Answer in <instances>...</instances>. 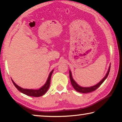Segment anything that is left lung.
Listing matches in <instances>:
<instances>
[{
    "mask_svg": "<svg viewBox=\"0 0 122 122\" xmlns=\"http://www.w3.org/2000/svg\"><path fill=\"white\" fill-rule=\"evenodd\" d=\"M110 65H110V66H109L108 71H107L106 76H104V77L103 78L100 82H99L97 84H96V85L90 86V87H82V86H80L78 85V84L76 83L75 81H74V80L73 78V76H72L71 72L69 70V77H70V80H71V82L72 86H73V88L75 90H76L77 92H81V93H88V92H94V91L97 89L99 86H100L101 84L103 83V82L106 80L107 77H108L109 71H110Z\"/></svg>",
    "mask_w": 122,
    "mask_h": 122,
    "instance_id": "8db88e82",
    "label": "left lung"
}]
</instances>
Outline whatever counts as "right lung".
I'll return each mask as SVG.
<instances>
[{
  "label": "right lung",
  "instance_id": "obj_1",
  "mask_svg": "<svg viewBox=\"0 0 122 122\" xmlns=\"http://www.w3.org/2000/svg\"><path fill=\"white\" fill-rule=\"evenodd\" d=\"M54 71V70L51 71V73H49V76L47 78L46 82L45 83L44 86H41V87L39 89H24L21 87H20L19 86H18L15 82H14L13 80L12 79V82H13V84L14 86H15L16 89L20 92L26 95L30 96H33V97H40L41 96L44 95L46 93L47 91L48 90V88L50 86V83H51V75H52V73Z\"/></svg>",
  "mask_w": 122,
  "mask_h": 122
}]
</instances>
